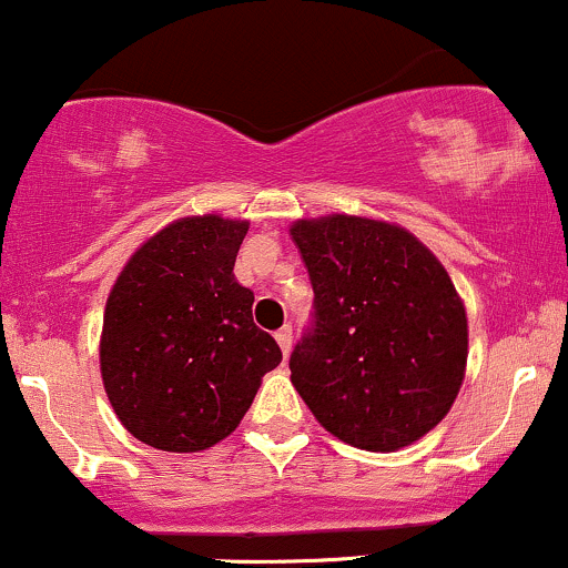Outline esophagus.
<instances>
[{
	"label": "esophagus",
	"instance_id": "34e87169",
	"mask_svg": "<svg viewBox=\"0 0 568 568\" xmlns=\"http://www.w3.org/2000/svg\"><path fill=\"white\" fill-rule=\"evenodd\" d=\"M274 339H277L280 351H283L285 358H288V353H291V345H294V332H291V326H283V328H280V332L274 334Z\"/></svg>",
	"mask_w": 568,
	"mask_h": 568
}]
</instances>
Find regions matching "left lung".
Instances as JSON below:
<instances>
[{
    "mask_svg": "<svg viewBox=\"0 0 568 568\" xmlns=\"http://www.w3.org/2000/svg\"><path fill=\"white\" fill-rule=\"evenodd\" d=\"M291 236L315 291V328L291 355V383L347 445L394 453L450 413L469 321L442 261L377 217H298Z\"/></svg>",
    "mask_w": 568,
    "mask_h": 568,
    "instance_id": "8db88e82",
    "label": "left lung"
}]
</instances>
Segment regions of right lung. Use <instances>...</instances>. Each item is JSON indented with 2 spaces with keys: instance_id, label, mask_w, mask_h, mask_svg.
<instances>
[{
  "instance_id": "right-lung-1",
  "label": "right lung",
  "mask_w": 568,
  "mask_h": 568,
  "mask_svg": "<svg viewBox=\"0 0 568 568\" xmlns=\"http://www.w3.org/2000/svg\"><path fill=\"white\" fill-rule=\"evenodd\" d=\"M251 221L189 215L148 236L104 304L99 369L118 420L155 450L226 439L283 361L234 261Z\"/></svg>"
}]
</instances>
